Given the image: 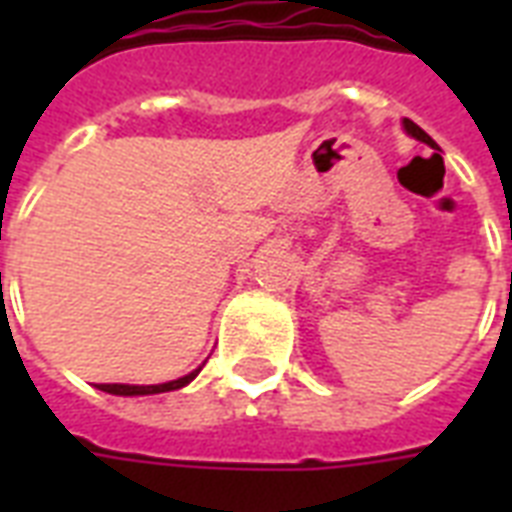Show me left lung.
<instances>
[{"label": "left lung", "instance_id": "1", "mask_svg": "<svg viewBox=\"0 0 512 512\" xmlns=\"http://www.w3.org/2000/svg\"><path fill=\"white\" fill-rule=\"evenodd\" d=\"M404 130H406V135H412L414 140H420V143H425V146H430V148H436V143H433V138H430L428 132L425 130H420V127H417V124L412 122V119H404Z\"/></svg>", "mask_w": 512, "mask_h": 512}]
</instances>
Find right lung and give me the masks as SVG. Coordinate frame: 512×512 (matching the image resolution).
<instances>
[{"label":"right lung","instance_id":"1","mask_svg":"<svg viewBox=\"0 0 512 512\" xmlns=\"http://www.w3.org/2000/svg\"><path fill=\"white\" fill-rule=\"evenodd\" d=\"M201 366L199 369H193V372L185 374V377H177V380H170V382H159V385H124V382H103V385H95V388L103 390V393H111V396H154V393H170V390H180V388H185V385H188L191 380H196V374L201 372Z\"/></svg>","mask_w":512,"mask_h":512}]
</instances>
